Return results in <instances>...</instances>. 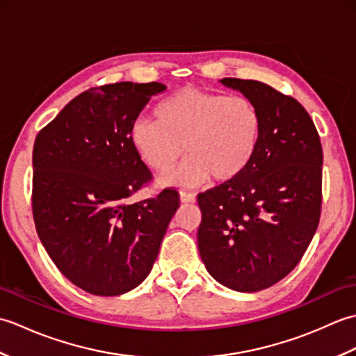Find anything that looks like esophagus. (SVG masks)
Returning a JSON list of instances; mask_svg holds the SVG:
<instances>
[{"label": "esophagus", "instance_id": "1", "mask_svg": "<svg viewBox=\"0 0 356 356\" xmlns=\"http://www.w3.org/2000/svg\"><path fill=\"white\" fill-rule=\"evenodd\" d=\"M180 202H182V203L195 202V194L186 193V191H180Z\"/></svg>", "mask_w": 356, "mask_h": 356}]
</instances>
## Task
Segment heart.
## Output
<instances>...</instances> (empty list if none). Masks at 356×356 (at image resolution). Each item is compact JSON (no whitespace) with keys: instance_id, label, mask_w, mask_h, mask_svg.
Segmentation results:
<instances>
[{"instance_id":"obj_1","label":"heart","mask_w":356,"mask_h":356,"mask_svg":"<svg viewBox=\"0 0 356 356\" xmlns=\"http://www.w3.org/2000/svg\"><path fill=\"white\" fill-rule=\"evenodd\" d=\"M156 118H138L131 124V142L145 163L157 172H170L185 156L186 163L168 182L200 185L237 180L259 149L263 119L245 96H228L184 87L159 105Z\"/></svg>"}]
</instances>
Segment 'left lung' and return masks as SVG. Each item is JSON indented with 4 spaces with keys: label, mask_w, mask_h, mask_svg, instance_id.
I'll list each match as a JSON object with an SVG mask.
<instances>
[{
    "label": "left lung",
    "mask_w": 356,
    "mask_h": 356,
    "mask_svg": "<svg viewBox=\"0 0 356 356\" xmlns=\"http://www.w3.org/2000/svg\"><path fill=\"white\" fill-rule=\"evenodd\" d=\"M220 82L257 105L263 133L243 176L197 195V245L218 283L257 292L289 274L315 236L323 202V148L314 120L292 96L259 81Z\"/></svg>",
    "instance_id": "obj_1"
}]
</instances>
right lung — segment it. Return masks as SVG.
<instances>
[{
  "label": "right lung",
  "mask_w": 356,
  "mask_h": 356,
  "mask_svg": "<svg viewBox=\"0 0 356 356\" xmlns=\"http://www.w3.org/2000/svg\"><path fill=\"white\" fill-rule=\"evenodd\" d=\"M161 82H116L78 95L38 133L32 211L38 237L73 284L101 297L149 274L179 193L128 199L153 180L131 142V124Z\"/></svg>",
  "instance_id": "obj_1"
}]
</instances>
